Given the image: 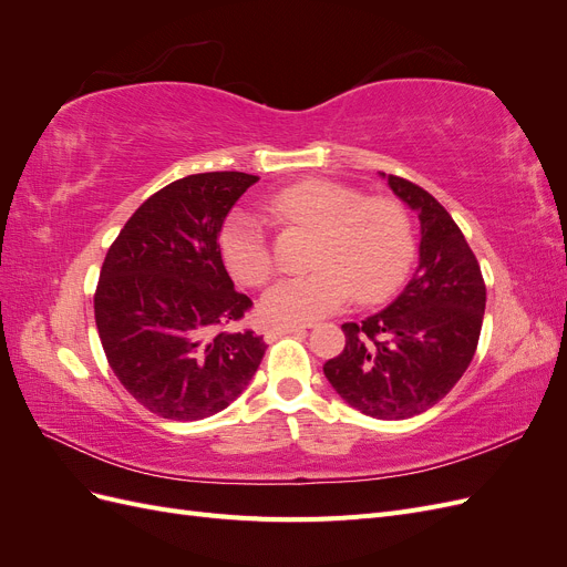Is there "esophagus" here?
Returning <instances> with one entry per match:
<instances>
[{"mask_svg": "<svg viewBox=\"0 0 567 567\" xmlns=\"http://www.w3.org/2000/svg\"><path fill=\"white\" fill-rule=\"evenodd\" d=\"M307 326L302 323H271L267 329V338H277V336H286V333H305Z\"/></svg>", "mask_w": 567, "mask_h": 567, "instance_id": "obj_1", "label": "esophagus"}]
</instances>
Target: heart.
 Returning <instances> with one entry per match:
<instances>
[{
	"label": "heart",
	"instance_id": "b5f03b06",
	"mask_svg": "<svg viewBox=\"0 0 567 567\" xmlns=\"http://www.w3.org/2000/svg\"><path fill=\"white\" fill-rule=\"evenodd\" d=\"M284 227L315 234L305 277L284 279L262 300L279 321H315L359 302H381L406 279L416 255V234L404 203L390 196H362L352 186L307 179L281 188L269 200ZM221 260L234 277L260 288L277 269V257L255 213L236 210L219 231Z\"/></svg>",
	"mask_w": 567,
	"mask_h": 567
}]
</instances>
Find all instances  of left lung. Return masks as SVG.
I'll return each mask as SVG.
<instances>
[{"label": "left lung", "mask_w": 567, "mask_h": 567, "mask_svg": "<svg viewBox=\"0 0 567 567\" xmlns=\"http://www.w3.org/2000/svg\"><path fill=\"white\" fill-rule=\"evenodd\" d=\"M388 184L421 219L416 274L385 310L342 323L346 348L323 373L362 414L402 421L435 406L466 373L487 290L452 215L414 182L388 175Z\"/></svg>", "instance_id": "left-lung-1"}]
</instances>
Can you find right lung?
Segmentation results:
<instances>
[{
	"instance_id": "right-lung-1",
	"label": "right lung",
	"mask_w": 567,
	"mask_h": 567,
	"mask_svg": "<svg viewBox=\"0 0 567 567\" xmlns=\"http://www.w3.org/2000/svg\"><path fill=\"white\" fill-rule=\"evenodd\" d=\"M257 182L188 175L146 198L111 244L94 293L101 346L117 381L151 414L200 421L246 390L265 357L252 307L221 262L219 231Z\"/></svg>"
}]
</instances>
